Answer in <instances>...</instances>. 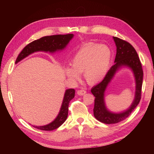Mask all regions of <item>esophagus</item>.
<instances>
[{
	"instance_id": "34e87169",
	"label": "esophagus",
	"mask_w": 154,
	"mask_h": 154,
	"mask_svg": "<svg viewBox=\"0 0 154 154\" xmlns=\"http://www.w3.org/2000/svg\"><path fill=\"white\" fill-rule=\"evenodd\" d=\"M86 93V91L85 90H79L77 91V94L78 95H80V96H82L83 94H85Z\"/></svg>"
}]
</instances>
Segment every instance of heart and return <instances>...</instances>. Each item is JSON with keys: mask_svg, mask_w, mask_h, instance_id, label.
Segmentation results:
<instances>
[{"mask_svg": "<svg viewBox=\"0 0 154 154\" xmlns=\"http://www.w3.org/2000/svg\"><path fill=\"white\" fill-rule=\"evenodd\" d=\"M111 59V52L108 47L100 44H84L71 60V66L64 69L65 74L72 81L79 79V73L90 84L100 82L107 72Z\"/></svg>", "mask_w": 154, "mask_h": 154, "instance_id": "1", "label": "heart"}]
</instances>
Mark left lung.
Wrapping results in <instances>:
<instances>
[{
  "label": "left lung",
  "instance_id": "left-lung-1",
  "mask_svg": "<svg viewBox=\"0 0 154 154\" xmlns=\"http://www.w3.org/2000/svg\"><path fill=\"white\" fill-rule=\"evenodd\" d=\"M117 47V53L115 64L111 67L101 82L94 86L91 92L94 96V116L96 119L104 124H116L126 119L139 103L141 98L143 71L142 64L137 52L131 44L126 41L113 36ZM122 66H128L131 67L136 79V94L134 102L127 111L121 114H113L108 112L103 103V92L108 83L114 76V74Z\"/></svg>",
  "mask_w": 154,
  "mask_h": 154
}]
</instances>
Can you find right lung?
<instances>
[{
	"mask_svg": "<svg viewBox=\"0 0 154 154\" xmlns=\"http://www.w3.org/2000/svg\"><path fill=\"white\" fill-rule=\"evenodd\" d=\"M73 36L72 34H67V35H56L46 36L40 38L39 39L35 40L25 47L20 52L15 61V63L22 60L23 58H26L30 54H32L35 51H45L54 52L59 49H64L66 45L69 43V41ZM75 91L74 89H69L66 90L61 109L60 113L55 120L51 123L43 126H32L35 128L41 130H53L58 128L64 123L67 118L68 111H69V105L75 96Z\"/></svg>",
	"mask_w": 154,
	"mask_h": 154,
	"instance_id": "right-lung-1",
	"label": "right lung"
}]
</instances>
